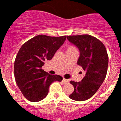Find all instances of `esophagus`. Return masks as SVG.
I'll use <instances>...</instances> for the list:
<instances>
[{"instance_id":"obj_1","label":"esophagus","mask_w":121,"mask_h":121,"mask_svg":"<svg viewBox=\"0 0 121 121\" xmlns=\"http://www.w3.org/2000/svg\"><path fill=\"white\" fill-rule=\"evenodd\" d=\"M63 82H64V84H68L69 83V80L66 79H63Z\"/></svg>"}]
</instances>
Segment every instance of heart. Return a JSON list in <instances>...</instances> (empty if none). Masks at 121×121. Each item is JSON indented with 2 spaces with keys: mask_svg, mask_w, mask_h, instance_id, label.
I'll use <instances>...</instances> for the list:
<instances>
[{
  "mask_svg": "<svg viewBox=\"0 0 121 121\" xmlns=\"http://www.w3.org/2000/svg\"><path fill=\"white\" fill-rule=\"evenodd\" d=\"M76 50V49L75 48V47H73V46H69L68 48H67V51H68V50Z\"/></svg>",
  "mask_w": 121,
  "mask_h": 121,
  "instance_id": "heart-1",
  "label": "heart"
}]
</instances>
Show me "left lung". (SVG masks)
Masks as SVG:
<instances>
[{
  "instance_id": "obj_1",
  "label": "left lung",
  "mask_w": 121,
  "mask_h": 121,
  "mask_svg": "<svg viewBox=\"0 0 121 121\" xmlns=\"http://www.w3.org/2000/svg\"><path fill=\"white\" fill-rule=\"evenodd\" d=\"M67 38L79 50L77 64L85 72L81 82L70 81L74 90L69 98L76 101H84L92 97L104 81L108 56L104 45L93 36L84 35L67 36Z\"/></svg>"
}]
</instances>
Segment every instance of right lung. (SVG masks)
I'll list each match as a JSON object with an SVG mask.
<instances>
[{"label": "right lung", "mask_w": 121, "mask_h": 121, "mask_svg": "<svg viewBox=\"0 0 121 121\" xmlns=\"http://www.w3.org/2000/svg\"><path fill=\"white\" fill-rule=\"evenodd\" d=\"M66 38V36L38 35L20 48L14 61V77L18 87L28 100L40 101L47 96L51 83L62 81V76L50 74L42 67L45 61L53 58Z\"/></svg>", "instance_id": "obj_1"}]
</instances>
